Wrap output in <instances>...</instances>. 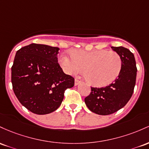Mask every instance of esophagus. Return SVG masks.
<instances>
[{
	"label": "esophagus",
	"mask_w": 149,
	"mask_h": 149,
	"mask_svg": "<svg viewBox=\"0 0 149 149\" xmlns=\"http://www.w3.org/2000/svg\"><path fill=\"white\" fill-rule=\"evenodd\" d=\"M80 83H81V81H79V80L75 79V80H74V85H75V86H77V85L79 84Z\"/></svg>",
	"instance_id": "obj_1"
}]
</instances>
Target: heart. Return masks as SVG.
Segmentation results:
<instances>
[{"instance_id": "obj_1", "label": "heart", "mask_w": 149, "mask_h": 149, "mask_svg": "<svg viewBox=\"0 0 149 149\" xmlns=\"http://www.w3.org/2000/svg\"><path fill=\"white\" fill-rule=\"evenodd\" d=\"M70 56L61 54L58 58L63 71L68 74H76L84 68L86 81L98 87L114 81L119 76L123 66L121 57L113 51L74 50Z\"/></svg>"}]
</instances>
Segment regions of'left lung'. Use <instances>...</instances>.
<instances>
[{"label":"left lung","instance_id":"left-lung-1","mask_svg":"<svg viewBox=\"0 0 149 149\" xmlns=\"http://www.w3.org/2000/svg\"><path fill=\"white\" fill-rule=\"evenodd\" d=\"M111 48L123 61L119 76L106 87H91L90 94L84 98L88 109L101 115H111L123 108L132 96L136 84L137 69L133 53L123 46Z\"/></svg>","mask_w":149,"mask_h":149}]
</instances>
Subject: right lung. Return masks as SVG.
I'll return each instance as SVG.
<instances>
[{
	"instance_id": "1",
	"label": "right lung",
	"mask_w": 149,
	"mask_h": 149,
	"mask_svg": "<svg viewBox=\"0 0 149 149\" xmlns=\"http://www.w3.org/2000/svg\"><path fill=\"white\" fill-rule=\"evenodd\" d=\"M58 47L31 43L17 51L11 68L15 94L26 109L46 115L59 108L74 79L58 63Z\"/></svg>"
}]
</instances>
